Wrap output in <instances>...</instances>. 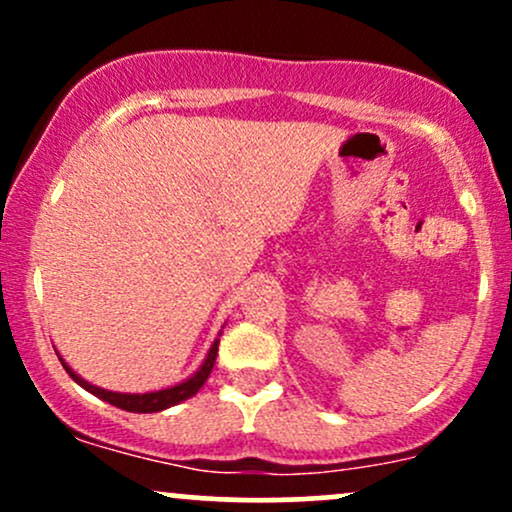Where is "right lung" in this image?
Returning a JSON list of instances; mask_svg holds the SVG:
<instances>
[{
	"mask_svg": "<svg viewBox=\"0 0 512 512\" xmlns=\"http://www.w3.org/2000/svg\"><path fill=\"white\" fill-rule=\"evenodd\" d=\"M216 354H219V339H216L214 344H211L207 358H204L202 368L197 370L192 378H187L185 383L180 385H173V387H166V390H158V392H144V395H122V392H110V390H101V387L86 383L84 378H79V375L74 373L72 368L67 366V363L62 361L64 370H67L69 375H72L74 383H79L84 390L91 392V395L101 397L103 402L113 404L117 409H125V411H134V414H154V411H163L168 407H175V404L185 402V399H190L192 395H197L199 387L207 383L211 368H214V361H216Z\"/></svg>",
	"mask_w": 512,
	"mask_h": 512,
	"instance_id": "1",
	"label": "right lung"
}]
</instances>
